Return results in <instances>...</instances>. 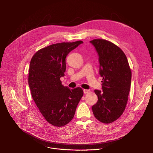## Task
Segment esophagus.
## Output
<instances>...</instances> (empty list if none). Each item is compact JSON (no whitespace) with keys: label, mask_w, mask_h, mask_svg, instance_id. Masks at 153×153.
<instances>
[{"label":"esophagus","mask_w":153,"mask_h":153,"mask_svg":"<svg viewBox=\"0 0 153 153\" xmlns=\"http://www.w3.org/2000/svg\"><path fill=\"white\" fill-rule=\"evenodd\" d=\"M83 93L84 94H87V93H90V90H83Z\"/></svg>","instance_id":"obj_1"}]
</instances>
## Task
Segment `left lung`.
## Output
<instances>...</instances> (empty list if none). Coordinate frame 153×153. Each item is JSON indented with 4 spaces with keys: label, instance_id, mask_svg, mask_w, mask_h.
Listing matches in <instances>:
<instances>
[{
    "label": "left lung",
    "instance_id": "obj_1",
    "mask_svg": "<svg viewBox=\"0 0 153 153\" xmlns=\"http://www.w3.org/2000/svg\"><path fill=\"white\" fill-rule=\"evenodd\" d=\"M90 42L94 46L100 63L102 91L94 90L97 102L93 106L94 117L104 123H110L123 114L128 102L131 70L123 51L113 43L102 39Z\"/></svg>",
    "mask_w": 153,
    "mask_h": 153
}]
</instances>
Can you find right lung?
Listing matches in <instances>:
<instances>
[{
  "instance_id": "1",
  "label": "right lung",
  "mask_w": 153,
  "mask_h": 153,
  "mask_svg": "<svg viewBox=\"0 0 153 153\" xmlns=\"http://www.w3.org/2000/svg\"><path fill=\"white\" fill-rule=\"evenodd\" d=\"M83 43L79 40L51 45L37 51L30 62L28 84L32 97L45 120L57 127L73 119L83 95L80 87L70 90L60 79L65 76L67 56Z\"/></svg>"
}]
</instances>
